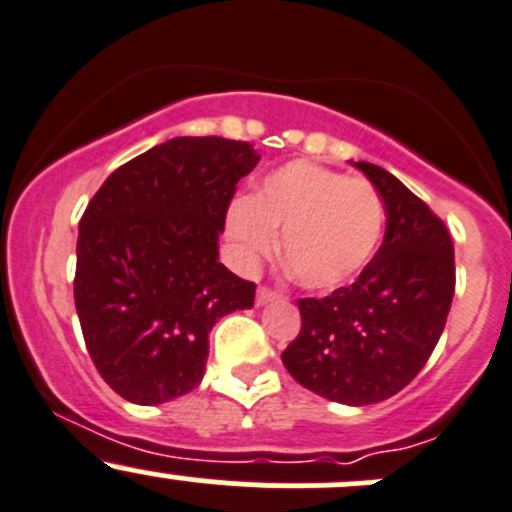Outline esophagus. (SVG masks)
<instances>
[{
  "mask_svg": "<svg viewBox=\"0 0 512 512\" xmlns=\"http://www.w3.org/2000/svg\"><path fill=\"white\" fill-rule=\"evenodd\" d=\"M257 304H270V302H277V299H282V294H277V292H272V289H267V287H260L257 289Z\"/></svg>",
  "mask_w": 512,
  "mask_h": 512,
  "instance_id": "34e87169",
  "label": "esophagus"
}]
</instances>
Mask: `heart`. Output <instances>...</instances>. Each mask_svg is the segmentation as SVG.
<instances>
[{"label":"heart","instance_id":"obj_1","mask_svg":"<svg viewBox=\"0 0 512 512\" xmlns=\"http://www.w3.org/2000/svg\"><path fill=\"white\" fill-rule=\"evenodd\" d=\"M384 220V200L369 180L292 160L265 175L250 198L230 205L227 235L242 265L252 267L272 255L275 232H282L294 280L329 292L349 285L369 265Z\"/></svg>","mask_w":512,"mask_h":512}]
</instances>
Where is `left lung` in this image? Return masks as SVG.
I'll return each instance as SVG.
<instances>
[{"label": "left lung", "instance_id": "8db88e82", "mask_svg": "<svg viewBox=\"0 0 512 512\" xmlns=\"http://www.w3.org/2000/svg\"><path fill=\"white\" fill-rule=\"evenodd\" d=\"M356 170L379 190L386 232L359 280L324 299H299L302 329L282 354L297 384L329 401L369 406L391 399L423 369L456 289L446 225L396 175Z\"/></svg>", "mask_w": 512, "mask_h": 512}]
</instances>
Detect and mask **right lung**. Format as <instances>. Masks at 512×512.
Masks as SVG:
<instances>
[{"mask_svg":"<svg viewBox=\"0 0 512 512\" xmlns=\"http://www.w3.org/2000/svg\"><path fill=\"white\" fill-rule=\"evenodd\" d=\"M257 163L245 141L170 138L113 170L86 208L76 312L98 374L131 404L193 391L215 324L255 302L218 242L237 180Z\"/></svg>","mask_w":512,"mask_h":512,"instance_id":"add662e5","label":"right lung"}]
</instances>
